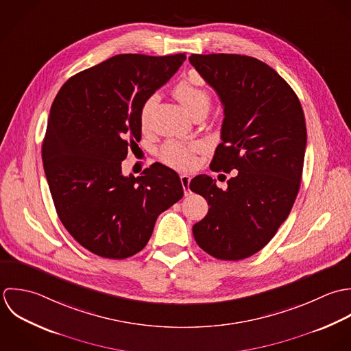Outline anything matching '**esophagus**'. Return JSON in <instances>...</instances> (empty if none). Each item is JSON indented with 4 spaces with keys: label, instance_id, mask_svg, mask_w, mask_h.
Wrapping results in <instances>:
<instances>
[{
    "label": "esophagus",
    "instance_id": "34e87169",
    "mask_svg": "<svg viewBox=\"0 0 351 351\" xmlns=\"http://www.w3.org/2000/svg\"><path fill=\"white\" fill-rule=\"evenodd\" d=\"M190 180H191V178L189 175H180V182H182L186 195H189V193H190Z\"/></svg>",
    "mask_w": 351,
    "mask_h": 351
}]
</instances>
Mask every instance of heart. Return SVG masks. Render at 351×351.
<instances>
[{
	"mask_svg": "<svg viewBox=\"0 0 351 351\" xmlns=\"http://www.w3.org/2000/svg\"><path fill=\"white\" fill-rule=\"evenodd\" d=\"M173 95L182 103V106L190 112L194 114L198 110L209 111L210 108V92L205 88L204 84L194 78H184L179 81L173 88ZM156 104V96H149L141 106L140 125L142 129H146L150 122V115ZM199 150L198 143H182L176 141L167 142L161 149V160L178 169H189L195 162V153Z\"/></svg>",
	"mask_w": 351,
	"mask_h": 351,
	"instance_id": "b5f03b06",
	"label": "heart"
}]
</instances>
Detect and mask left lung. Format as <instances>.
<instances>
[{
  "mask_svg": "<svg viewBox=\"0 0 351 351\" xmlns=\"http://www.w3.org/2000/svg\"><path fill=\"white\" fill-rule=\"evenodd\" d=\"M190 64L223 106L222 142L210 168L239 171L226 190L208 175L191 180V191L210 206L193 233L211 256L241 261L274 237L293 208L306 146L304 111L291 86L256 58L193 54Z\"/></svg>",
  "mask_w": 351,
  "mask_h": 351,
  "instance_id": "1",
  "label": "left lung"
}]
</instances>
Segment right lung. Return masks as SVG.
<instances>
[{"label":"right lung","instance_id":"right-lung-1","mask_svg":"<svg viewBox=\"0 0 351 351\" xmlns=\"http://www.w3.org/2000/svg\"><path fill=\"white\" fill-rule=\"evenodd\" d=\"M184 60V53L115 56L74 74L53 101L42 145L45 173L61 222L95 255H136L157 217L183 197L173 169L156 162L141 176H123L122 161L141 140L142 103Z\"/></svg>","mask_w":351,"mask_h":351}]
</instances>
